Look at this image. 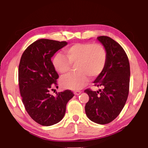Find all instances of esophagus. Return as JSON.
Instances as JSON below:
<instances>
[{"label": "esophagus", "mask_w": 148, "mask_h": 148, "mask_svg": "<svg viewBox=\"0 0 148 148\" xmlns=\"http://www.w3.org/2000/svg\"><path fill=\"white\" fill-rule=\"evenodd\" d=\"M81 92H82L81 91H74V94L76 95H79L80 93H81Z\"/></svg>", "instance_id": "obj_1"}]
</instances>
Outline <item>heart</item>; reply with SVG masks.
<instances>
[{"label":"heart","mask_w":148,"mask_h":148,"mask_svg":"<svg viewBox=\"0 0 148 148\" xmlns=\"http://www.w3.org/2000/svg\"><path fill=\"white\" fill-rule=\"evenodd\" d=\"M66 58L58 53L54 56L53 64L56 71L61 74L70 71L72 64L76 65V72L62 78V87L72 90L82 89L87 82L88 76L96 77L106 66L107 51L101 44L77 43L64 50Z\"/></svg>","instance_id":"obj_1"}]
</instances>
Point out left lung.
I'll list each match as a JSON object with an SVG mask.
<instances>
[{
    "label": "left lung",
    "instance_id": "obj_1",
    "mask_svg": "<svg viewBox=\"0 0 148 148\" xmlns=\"http://www.w3.org/2000/svg\"><path fill=\"white\" fill-rule=\"evenodd\" d=\"M97 39L107 51V62L102 73L93 82L102 89L84 91L89 99L85 106L88 118L96 123H109L119 116L128 98L130 82V64L123 48L108 36Z\"/></svg>",
    "mask_w": 148,
    "mask_h": 148
}]
</instances>
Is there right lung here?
<instances>
[{"label":"right lung","mask_w":148,"mask_h":148,"mask_svg":"<svg viewBox=\"0 0 148 148\" xmlns=\"http://www.w3.org/2000/svg\"><path fill=\"white\" fill-rule=\"evenodd\" d=\"M66 41L40 39L25 50L20 59L18 79L25 108L34 121L43 126L59 123L66 112L67 102L74 96L71 90L49 94L57 86L59 74L51 57L66 46Z\"/></svg>","instance_id":"right-lung-1"}]
</instances>
